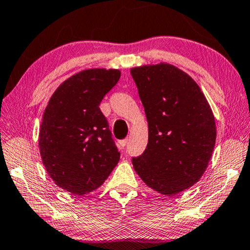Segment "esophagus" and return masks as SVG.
Listing matches in <instances>:
<instances>
[{
    "label": "esophagus",
    "instance_id": "esophagus-1",
    "mask_svg": "<svg viewBox=\"0 0 250 250\" xmlns=\"http://www.w3.org/2000/svg\"><path fill=\"white\" fill-rule=\"evenodd\" d=\"M126 144H128V139H124V140H120V142H119V146H120L121 149H125Z\"/></svg>",
    "mask_w": 250,
    "mask_h": 250
}]
</instances>
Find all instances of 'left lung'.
I'll return each instance as SVG.
<instances>
[{
    "mask_svg": "<svg viewBox=\"0 0 250 250\" xmlns=\"http://www.w3.org/2000/svg\"><path fill=\"white\" fill-rule=\"evenodd\" d=\"M148 120V145L132 158L145 184L173 196L204 175L216 142L212 111L197 83L176 66L131 69Z\"/></svg>",
    "mask_w": 250,
    "mask_h": 250,
    "instance_id": "obj_1",
    "label": "left lung"
}]
</instances>
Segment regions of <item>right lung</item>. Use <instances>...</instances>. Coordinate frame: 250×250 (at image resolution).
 Segmentation results:
<instances>
[{"mask_svg": "<svg viewBox=\"0 0 250 250\" xmlns=\"http://www.w3.org/2000/svg\"><path fill=\"white\" fill-rule=\"evenodd\" d=\"M119 70H85L51 97L40 130V152L49 176L73 195L104 184L120 160L100 102L120 79Z\"/></svg>", "mask_w": 250, "mask_h": 250, "instance_id": "right-lung-1", "label": "right lung"}]
</instances>
